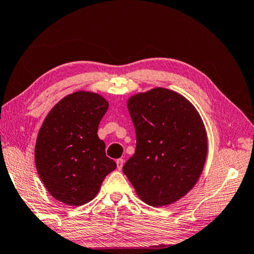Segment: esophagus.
I'll list each match as a JSON object with an SVG mask.
<instances>
[{
    "label": "esophagus",
    "instance_id": "1",
    "mask_svg": "<svg viewBox=\"0 0 254 254\" xmlns=\"http://www.w3.org/2000/svg\"><path fill=\"white\" fill-rule=\"evenodd\" d=\"M123 163H124V160H123L122 158L118 159V160H117V166H118V169H119V170H121V169H122Z\"/></svg>",
    "mask_w": 254,
    "mask_h": 254
}]
</instances>
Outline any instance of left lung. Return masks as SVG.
<instances>
[{"label":"left lung","instance_id":"left-lung-1","mask_svg":"<svg viewBox=\"0 0 254 254\" xmlns=\"http://www.w3.org/2000/svg\"><path fill=\"white\" fill-rule=\"evenodd\" d=\"M127 109L136 147L123 173L144 203H174L195 186L207 156L198 112L180 94L161 87L132 96Z\"/></svg>","mask_w":254,"mask_h":254}]
</instances>
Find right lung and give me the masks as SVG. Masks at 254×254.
<instances>
[{"instance_id": "1", "label": "right lung", "mask_w": 254, "mask_h": 254, "mask_svg": "<svg viewBox=\"0 0 254 254\" xmlns=\"http://www.w3.org/2000/svg\"><path fill=\"white\" fill-rule=\"evenodd\" d=\"M107 109L104 97L80 91L58 102L42 123L34 161L47 190L64 204L88 203L106 176L117 168L97 135Z\"/></svg>"}]
</instances>
